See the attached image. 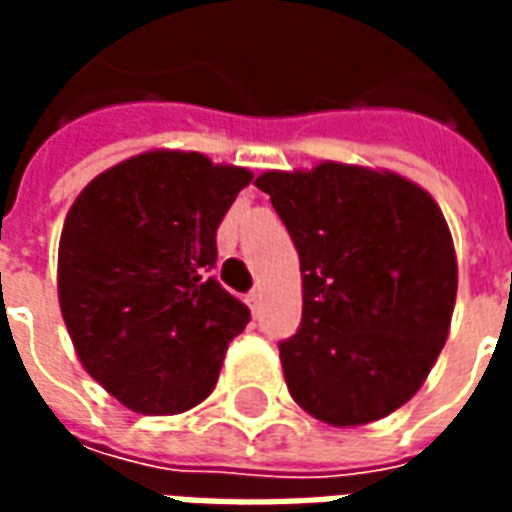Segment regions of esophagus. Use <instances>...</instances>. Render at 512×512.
Here are the masks:
<instances>
[{"label": "esophagus", "mask_w": 512, "mask_h": 512, "mask_svg": "<svg viewBox=\"0 0 512 512\" xmlns=\"http://www.w3.org/2000/svg\"><path fill=\"white\" fill-rule=\"evenodd\" d=\"M246 304L252 307V312H260V304H263V293H260V290H252V293L246 296Z\"/></svg>", "instance_id": "1"}]
</instances>
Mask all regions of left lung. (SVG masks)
<instances>
[{
    "label": "left lung",
    "mask_w": 512,
    "mask_h": 512,
    "mask_svg": "<svg viewBox=\"0 0 512 512\" xmlns=\"http://www.w3.org/2000/svg\"><path fill=\"white\" fill-rule=\"evenodd\" d=\"M301 263L299 332L279 343L290 395L334 428L384 419L425 384L450 334L458 260L444 213L392 169H268Z\"/></svg>",
    "instance_id": "8db88e82"
}]
</instances>
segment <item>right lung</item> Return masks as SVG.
Returning <instances> with one entry per match:
<instances>
[{"label":"right lung","mask_w":512,"mask_h":512,"mask_svg":"<svg viewBox=\"0 0 512 512\" xmlns=\"http://www.w3.org/2000/svg\"><path fill=\"white\" fill-rule=\"evenodd\" d=\"M252 172L194 150L104 169L65 216L57 296L76 356L117 403L150 417L211 395L249 307L208 277L216 230Z\"/></svg>","instance_id":"1"}]
</instances>
